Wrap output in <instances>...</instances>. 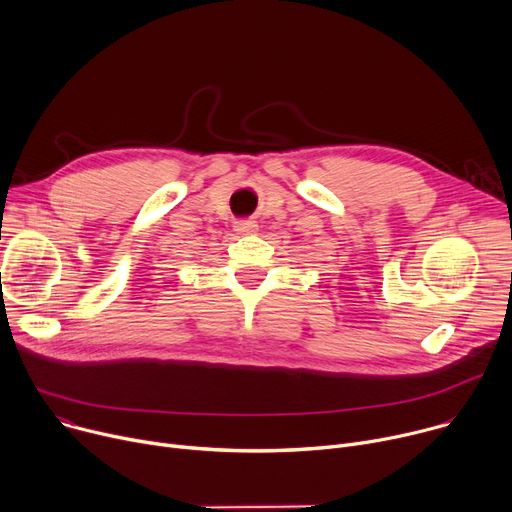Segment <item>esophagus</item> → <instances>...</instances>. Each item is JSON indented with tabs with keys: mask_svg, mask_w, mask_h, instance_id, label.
I'll list each match as a JSON object with an SVG mask.
<instances>
[{
	"mask_svg": "<svg viewBox=\"0 0 512 512\" xmlns=\"http://www.w3.org/2000/svg\"><path fill=\"white\" fill-rule=\"evenodd\" d=\"M235 230L239 232V235H251V232L257 230V222L251 220V218L237 220V222H235Z\"/></svg>",
	"mask_w": 512,
	"mask_h": 512,
	"instance_id": "obj_1",
	"label": "esophagus"
}]
</instances>
